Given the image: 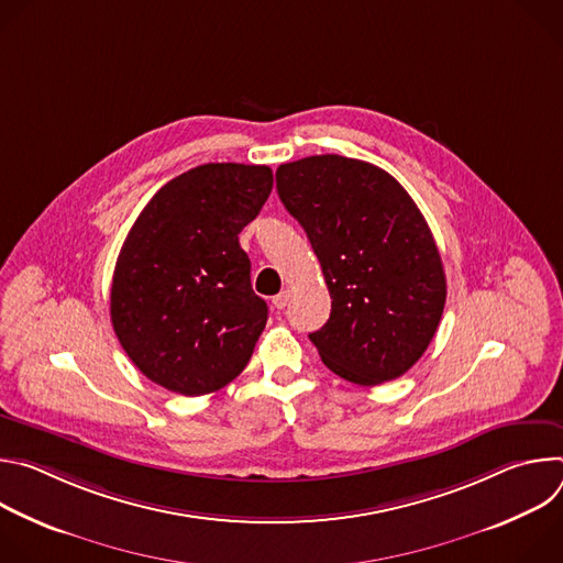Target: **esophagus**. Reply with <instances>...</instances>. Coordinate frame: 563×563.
<instances>
[{
	"label": "esophagus",
	"mask_w": 563,
	"mask_h": 563,
	"mask_svg": "<svg viewBox=\"0 0 563 563\" xmlns=\"http://www.w3.org/2000/svg\"><path fill=\"white\" fill-rule=\"evenodd\" d=\"M289 298H291V294H289V289H283L278 296H274L272 298V305L280 311V309H285L287 307V302H289Z\"/></svg>",
	"instance_id": "obj_1"
}]
</instances>
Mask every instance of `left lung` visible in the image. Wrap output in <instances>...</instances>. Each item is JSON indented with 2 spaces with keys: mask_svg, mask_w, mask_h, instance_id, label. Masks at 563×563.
Returning <instances> with one entry per match:
<instances>
[{
  "mask_svg": "<svg viewBox=\"0 0 563 563\" xmlns=\"http://www.w3.org/2000/svg\"><path fill=\"white\" fill-rule=\"evenodd\" d=\"M276 189L332 296L330 320L309 334L320 358L365 387L404 376L445 307L441 254L410 194L387 172L332 153L280 165Z\"/></svg>",
  "mask_w": 563,
  "mask_h": 563,
  "instance_id": "obj_1",
  "label": "left lung"
}]
</instances>
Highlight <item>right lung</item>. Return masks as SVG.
<instances>
[{
    "instance_id": "obj_1",
    "label": "right lung",
    "mask_w": 563,
    "mask_h": 563,
    "mask_svg": "<svg viewBox=\"0 0 563 563\" xmlns=\"http://www.w3.org/2000/svg\"><path fill=\"white\" fill-rule=\"evenodd\" d=\"M274 187L265 165L209 163L159 189L133 222L111 285V323L135 367L185 396L243 372L267 323L238 243Z\"/></svg>"
}]
</instances>
